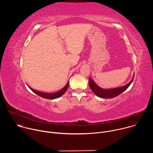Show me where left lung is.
<instances>
[{
    "instance_id": "8db88e82",
    "label": "left lung",
    "mask_w": 153,
    "mask_h": 153,
    "mask_svg": "<svg viewBox=\"0 0 153 153\" xmlns=\"http://www.w3.org/2000/svg\"><path fill=\"white\" fill-rule=\"evenodd\" d=\"M134 77V74L133 77V79H131L128 84L120 86L117 87V88H110V89H103L101 87L99 86L90 77L89 78V86L90 88L93 91V92L98 97H102V98H105V99H111L115 97L123 92H124L128 88L129 86L131 84L133 79Z\"/></svg>"
}]
</instances>
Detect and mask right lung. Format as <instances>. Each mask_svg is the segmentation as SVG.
I'll return each instance as SVG.
<instances>
[{"instance_id": "right-lung-1", "label": "right lung", "mask_w": 153, "mask_h": 153, "mask_svg": "<svg viewBox=\"0 0 153 153\" xmlns=\"http://www.w3.org/2000/svg\"><path fill=\"white\" fill-rule=\"evenodd\" d=\"M68 86H69V81L68 82L67 85H65L62 90H60V91H59L56 93H43V92L38 91L37 90H35L31 88L30 86H28L30 88V90H32L34 93H36V94H37L38 96H39L48 99H57V98L60 97L65 92H66V91L67 90V89L68 88Z\"/></svg>"}]
</instances>
